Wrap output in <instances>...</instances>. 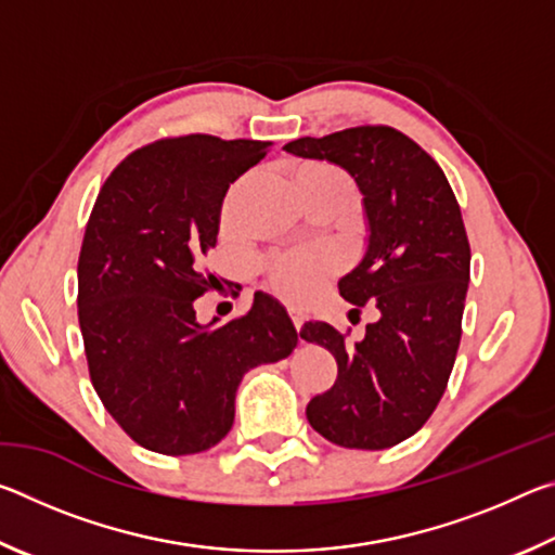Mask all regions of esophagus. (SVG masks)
Returning a JSON list of instances; mask_svg holds the SVG:
<instances>
[{
  "instance_id": "esophagus-1",
  "label": "esophagus",
  "mask_w": 555,
  "mask_h": 555,
  "mask_svg": "<svg viewBox=\"0 0 555 555\" xmlns=\"http://www.w3.org/2000/svg\"><path fill=\"white\" fill-rule=\"evenodd\" d=\"M291 321H294V325H296V331H300V325H304V321H306V315L300 313V311H291Z\"/></svg>"
}]
</instances>
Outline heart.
Wrapping results in <instances>:
<instances>
[{
    "label": "heart",
    "mask_w": 555,
    "mask_h": 555,
    "mask_svg": "<svg viewBox=\"0 0 555 555\" xmlns=\"http://www.w3.org/2000/svg\"><path fill=\"white\" fill-rule=\"evenodd\" d=\"M296 188L311 185H345L347 178L337 168L327 164H306L294 173ZM224 215H230V203L224 205ZM333 259L318 251H288L267 261V284L279 298L288 304H304L311 298L323 281L333 274Z\"/></svg>",
    "instance_id": "b5f03b06"
}]
</instances>
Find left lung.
I'll list each match as a JSON object with an SVG mask.
<instances>
[{"mask_svg":"<svg viewBox=\"0 0 555 555\" xmlns=\"http://www.w3.org/2000/svg\"><path fill=\"white\" fill-rule=\"evenodd\" d=\"M284 149L354 178L367 247L337 288L347 304H370L379 315L352 345L323 321L300 327L337 362L333 387L308 401V424L335 446L391 448L430 418L455 364L469 281L460 205L434 158L391 127L304 137Z\"/></svg>","mask_w":555,"mask_h":555,"instance_id":"left-lung-1","label":"left lung"}]
</instances>
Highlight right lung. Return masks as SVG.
<instances>
[{"label":"right lung","mask_w":555,"mask_h":555,"mask_svg":"<svg viewBox=\"0 0 555 555\" xmlns=\"http://www.w3.org/2000/svg\"><path fill=\"white\" fill-rule=\"evenodd\" d=\"M271 142L208 134L162 139L127 156L102 185L78 259V321L100 401L139 446L203 453L230 434L244 374L294 352L286 308L255 294L234 321H195L193 300L218 279L203 261L218 242L230 183Z\"/></svg>","instance_id":"right-lung-1"}]
</instances>
